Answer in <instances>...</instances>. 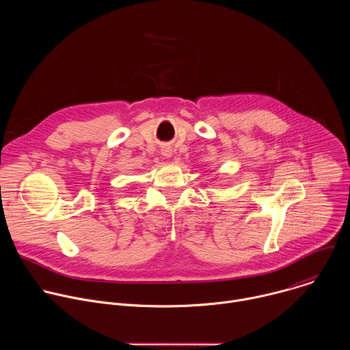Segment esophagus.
Instances as JSON below:
<instances>
[{
	"label": "esophagus",
	"mask_w": 350,
	"mask_h": 350,
	"mask_svg": "<svg viewBox=\"0 0 350 350\" xmlns=\"http://www.w3.org/2000/svg\"><path fill=\"white\" fill-rule=\"evenodd\" d=\"M172 154H173V151H172L170 146H163V148H162V155H163V157L170 158Z\"/></svg>",
	"instance_id": "esophagus-1"
}]
</instances>
